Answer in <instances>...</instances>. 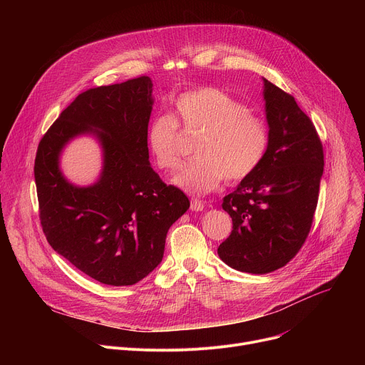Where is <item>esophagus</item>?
I'll return each mask as SVG.
<instances>
[{
	"instance_id": "34e87169",
	"label": "esophagus",
	"mask_w": 365,
	"mask_h": 365,
	"mask_svg": "<svg viewBox=\"0 0 365 365\" xmlns=\"http://www.w3.org/2000/svg\"><path fill=\"white\" fill-rule=\"evenodd\" d=\"M203 207H205V203L200 202L199 199H192V200H190V210H192V211H195V212L203 211Z\"/></svg>"
}]
</instances>
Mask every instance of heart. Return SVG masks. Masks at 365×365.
<instances>
[{
	"instance_id": "obj_1",
	"label": "heart",
	"mask_w": 365,
	"mask_h": 365,
	"mask_svg": "<svg viewBox=\"0 0 365 365\" xmlns=\"http://www.w3.org/2000/svg\"><path fill=\"white\" fill-rule=\"evenodd\" d=\"M178 128L197 134L196 158L173 178V183L189 193H207L228 182L248 178L263 162L269 131L262 118L248 113L242 102L217 88H197L180 93L172 102L169 117H154L145 131L150 158L160 170L180 165Z\"/></svg>"
}]
</instances>
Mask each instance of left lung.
<instances>
[{"mask_svg":"<svg viewBox=\"0 0 365 365\" xmlns=\"http://www.w3.org/2000/svg\"><path fill=\"white\" fill-rule=\"evenodd\" d=\"M263 82L267 151L259 166L224 197L232 231L218 247L225 264L252 274L286 266L302 248L324 173V148L314 123L290 93Z\"/></svg>","mask_w":365,"mask_h":365,"instance_id":"obj_1","label":"left lung"}]
</instances>
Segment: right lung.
Masks as SVG:
<instances>
[{
    "label": "right lung",
    "mask_w": 365,
    "mask_h": 365,
    "mask_svg": "<svg viewBox=\"0 0 365 365\" xmlns=\"http://www.w3.org/2000/svg\"><path fill=\"white\" fill-rule=\"evenodd\" d=\"M151 93L148 76L88 89L38 143L34 180L47 242L103 284L131 286L148 276L162 262L169 228L190 205L150 166ZM82 133L97 137L104 158L100 179L83 188L68 182L58 166L64 145Z\"/></svg>",
    "instance_id": "1"
}]
</instances>
